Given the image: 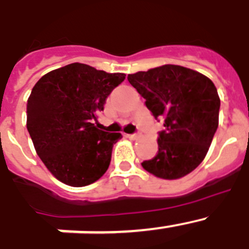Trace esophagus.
Listing matches in <instances>:
<instances>
[{
  "instance_id": "obj_1",
  "label": "esophagus",
  "mask_w": 249,
  "mask_h": 249,
  "mask_svg": "<svg viewBox=\"0 0 249 249\" xmlns=\"http://www.w3.org/2000/svg\"><path fill=\"white\" fill-rule=\"evenodd\" d=\"M127 137L131 138V140H138L141 137L140 133H132V135H127Z\"/></svg>"
}]
</instances>
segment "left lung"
Returning <instances> with one entry per match:
<instances>
[{"instance_id":"obj_1","label":"left lung","mask_w":249,"mask_h":249,"mask_svg":"<svg viewBox=\"0 0 249 249\" xmlns=\"http://www.w3.org/2000/svg\"><path fill=\"white\" fill-rule=\"evenodd\" d=\"M127 80L146 100L153 117L163 121L157 155L143 160L142 167L163 179L192 172L204 160L218 128L221 101L212 81L177 65L128 74Z\"/></svg>"}]
</instances>
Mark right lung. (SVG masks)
I'll return each instance as SVG.
<instances>
[{"label":"right lung","instance_id":"obj_1","mask_svg":"<svg viewBox=\"0 0 249 249\" xmlns=\"http://www.w3.org/2000/svg\"><path fill=\"white\" fill-rule=\"evenodd\" d=\"M124 73L71 63L41 77L27 101V129L37 155L54 177L72 187L100 179L121 133L94 126L106 98Z\"/></svg>","mask_w":249,"mask_h":249}]
</instances>
